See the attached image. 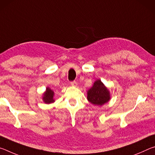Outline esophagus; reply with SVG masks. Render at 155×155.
I'll return each instance as SVG.
<instances>
[{
    "label": "esophagus",
    "mask_w": 155,
    "mask_h": 155,
    "mask_svg": "<svg viewBox=\"0 0 155 155\" xmlns=\"http://www.w3.org/2000/svg\"><path fill=\"white\" fill-rule=\"evenodd\" d=\"M70 84H71V85L74 86V87H76V86H77V83L75 81H72V82H70Z\"/></svg>",
    "instance_id": "1"
}]
</instances>
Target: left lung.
I'll list each match as a JSON object with an SVG mask.
<instances>
[{
    "label": "left lung",
    "instance_id": "obj_1",
    "mask_svg": "<svg viewBox=\"0 0 155 155\" xmlns=\"http://www.w3.org/2000/svg\"><path fill=\"white\" fill-rule=\"evenodd\" d=\"M109 99V91L100 80L96 81L93 87L87 91V100L95 105H103Z\"/></svg>",
    "mask_w": 155,
    "mask_h": 155
}]
</instances>
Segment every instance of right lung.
<instances>
[{
	"instance_id": "1",
	"label": "right lung",
	"mask_w": 155,
	"mask_h": 155,
	"mask_svg": "<svg viewBox=\"0 0 155 155\" xmlns=\"http://www.w3.org/2000/svg\"><path fill=\"white\" fill-rule=\"evenodd\" d=\"M53 96H54V92L53 91H52L51 89L47 87V90L45 93L44 94L43 100L44 103H53L54 101L53 100Z\"/></svg>"
}]
</instances>
